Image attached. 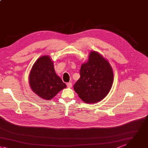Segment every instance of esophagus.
Here are the masks:
<instances>
[{"label":"esophagus","instance_id":"obj_1","mask_svg":"<svg viewBox=\"0 0 148 148\" xmlns=\"http://www.w3.org/2000/svg\"><path fill=\"white\" fill-rule=\"evenodd\" d=\"M66 85H67V87H69V88H71V87H72V83H71V82L67 83H66Z\"/></svg>","mask_w":148,"mask_h":148}]
</instances>
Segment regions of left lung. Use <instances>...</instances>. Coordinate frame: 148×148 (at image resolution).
Listing matches in <instances>:
<instances>
[{
    "label": "left lung",
    "instance_id": "8db88e82",
    "mask_svg": "<svg viewBox=\"0 0 148 148\" xmlns=\"http://www.w3.org/2000/svg\"><path fill=\"white\" fill-rule=\"evenodd\" d=\"M80 75L73 88L84 103L99 102L110 92L114 79L113 71L108 61L99 52H90L87 61L82 64Z\"/></svg>",
    "mask_w": 148,
    "mask_h": 148
}]
</instances>
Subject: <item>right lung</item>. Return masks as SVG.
Here are the masks:
<instances>
[{"label":"right lung","mask_w":148,"mask_h":148,"mask_svg":"<svg viewBox=\"0 0 148 148\" xmlns=\"http://www.w3.org/2000/svg\"><path fill=\"white\" fill-rule=\"evenodd\" d=\"M29 84L32 91L45 100H50L66 85L55 73L51 56L40 57L29 74Z\"/></svg>","instance_id":"add662e5"}]
</instances>
